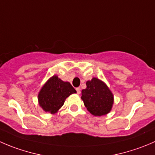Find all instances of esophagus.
<instances>
[{"label":"esophagus","instance_id":"1","mask_svg":"<svg viewBox=\"0 0 155 155\" xmlns=\"http://www.w3.org/2000/svg\"><path fill=\"white\" fill-rule=\"evenodd\" d=\"M76 91H77V94H80L81 89H80V88H79V87H78V88H76Z\"/></svg>","mask_w":155,"mask_h":155}]
</instances>
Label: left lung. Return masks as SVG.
Returning <instances> with one entry per match:
<instances>
[{
    "label": "left lung",
    "instance_id": "1",
    "mask_svg": "<svg viewBox=\"0 0 155 155\" xmlns=\"http://www.w3.org/2000/svg\"><path fill=\"white\" fill-rule=\"evenodd\" d=\"M82 100L88 111L94 116H103L111 110L114 95L107 85L100 79L93 78L86 82V88L82 90Z\"/></svg>",
    "mask_w": 155,
    "mask_h": 155
}]
</instances>
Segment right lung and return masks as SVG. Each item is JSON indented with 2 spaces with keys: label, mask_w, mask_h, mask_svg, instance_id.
I'll return each instance as SVG.
<instances>
[{
  "label": "right lung",
  "mask_w": 155,
  "mask_h": 155,
  "mask_svg": "<svg viewBox=\"0 0 155 155\" xmlns=\"http://www.w3.org/2000/svg\"><path fill=\"white\" fill-rule=\"evenodd\" d=\"M73 93H76V91L70 82H64L58 76H53L41 88L38 99L45 112L54 114L64 105L66 98Z\"/></svg>",
  "instance_id": "1"
}]
</instances>
